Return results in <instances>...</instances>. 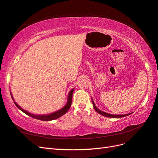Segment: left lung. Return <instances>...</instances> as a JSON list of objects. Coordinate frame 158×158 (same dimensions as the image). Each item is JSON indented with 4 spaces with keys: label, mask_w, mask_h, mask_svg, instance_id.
Here are the masks:
<instances>
[{
    "label": "left lung",
    "mask_w": 158,
    "mask_h": 158,
    "mask_svg": "<svg viewBox=\"0 0 158 158\" xmlns=\"http://www.w3.org/2000/svg\"><path fill=\"white\" fill-rule=\"evenodd\" d=\"M92 105H93V106L95 110L99 114H100V115H102L103 116L105 117H112V118H119V117H126L127 115H129L131 113H129V114H126V115H113V114H109V113H105L104 111H102V110H99L97 107L96 106L94 102V100L92 98Z\"/></svg>",
    "instance_id": "8db88e82"
}]
</instances>
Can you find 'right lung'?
<instances>
[{
  "label": "right lung",
  "instance_id": "right-lung-1",
  "mask_svg": "<svg viewBox=\"0 0 158 158\" xmlns=\"http://www.w3.org/2000/svg\"><path fill=\"white\" fill-rule=\"evenodd\" d=\"M74 91V89H72L70 90L69 94V96H68V100H67V103L66 104V105L62 108L61 109L58 110V111H56L54 113H52L51 114H48V115H34V114H32L31 113H29L28 111H26L24 109H23L22 108H21L18 104H17L14 100H13V102H14L15 105H16V106L18 107V108L21 110L22 112L24 113L26 115L33 117V118L36 119H40V120H42V121H51V120H53V119H58L59 117H60L61 116H62L63 115H64V114L68 111L69 110L70 106H71V103H72V98H73V93ZM11 98H13V96L12 94L11 93Z\"/></svg>",
  "mask_w": 158,
  "mask_h": 158
}]
</instances>
